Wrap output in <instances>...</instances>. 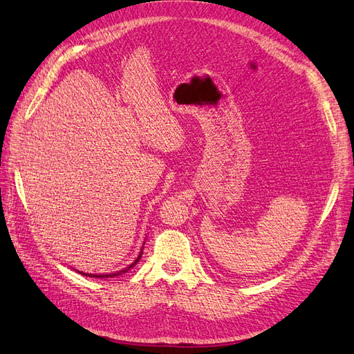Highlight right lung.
<instances>
[{"label":"right lung","mask_w":354,"mask_h":354,"mask_svg":"<svg viewBox=\"0 0 354 354\" xmlns=\"http://www.w3.org/2000/svg\"><path fill=\"white\" fill-rule=\"evenodd\" d=\"M140 257H142V254L140 255H138L137 257V260L130 266V267H128V269H131V267H134L136 264H137V261L138 260H140ZM128 269H125V270H121V272H116V273H112V274H87V273H81V274H85V276H90V277H102V279H103V277H112V276H118V274H121V273H125Z\"/></svg>","instance_id":"1"}]
</instances>
